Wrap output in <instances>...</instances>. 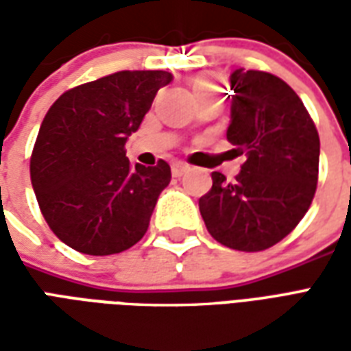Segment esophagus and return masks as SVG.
I'll return each instance as SVG.
<instances>
[{
    "mask_svg": "<svg viewBox=\"0 0 351 351\" xmlns=\"http://www.w3.org/2000/svg\"><path fill=\"white\" fill-rule=\"evenodd\" d=\"M188 169L190 167H188L186 163H182V161H175V163H173V167H171V171H173V176L178 178V176H182Z\"/></svg>",
    "mask_w": 351,
    "mask_h": 351,
    "instance_id": "esophagus-1",
    "label": "esophagus"
}]
</instances>
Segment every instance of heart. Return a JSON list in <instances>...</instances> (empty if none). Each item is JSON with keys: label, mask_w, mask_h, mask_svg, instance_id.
Instances as JSON below:
<instances>
[{"label": "heart", "mask_w": 351, "mask_h": 351, "mask_svg": "<svg viewBox=\"0 0 351 351\" xmlns=\"http://www.w3.org/2000/svg\"><path fill=\"white\" fill-rule=\"evenodd\" d=\"M214 88H216V84H214V80L208 79V77H199V79L195 80V84H193L195 93L206 92V90H214Z\"/></svg>", "instance_id": "b5f03b06"}]
</instances>
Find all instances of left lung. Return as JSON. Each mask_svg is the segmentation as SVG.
I'll return each instance as SVG.
<instances>
[{
  "mask_svg": "<svg viewBox=\"0 0 351 351\" xmlns=\"http://www.w3.org/2000/svg\"><path fill=\"white\" fill-rule=\"evenodd\" d=\"M229 82L228 141L246 161L235 182L214 171L199 210L223 246L267 250L293 231L314 199L319 137L299 95L282 79L235 69Z\"/></svg>",
  "mask_w": 351,
  "mask_h": 351,
  "instance_id": "obj_1",
  "label": "left lung"
}]
</instances>
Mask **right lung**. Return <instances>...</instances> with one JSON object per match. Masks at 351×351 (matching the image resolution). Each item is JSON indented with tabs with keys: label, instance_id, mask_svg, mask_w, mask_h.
<instances>
[{
	"label": "right lung",
	"instance_id": "add662e5",
	"mask_svg": "<svg viewBox=\"0 0 351 351\" xmlns=\"http://www.w3.org/2000/svg\"><path fill=\"white\" fill-rule=\"evenodd\" d=\"M171 80L167 71H118L67 90L49 108L29 175L49 228L73 250L110 256L145 237L171 167H131L123 146Z\"/></svg>",
	"mask_w": 351,
	"mask_h": 351
}]
</instances>
